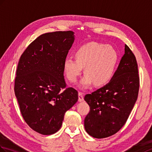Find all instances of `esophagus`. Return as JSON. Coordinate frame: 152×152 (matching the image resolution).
I'll list each match as a JSON object with an SVG mask.
<instances>
[{"label":"esophagus","instance_id":"1","mask_svg":"<svg viewBox=\"0 0 152 152\" xmlns=\"http://www.w3.org/2000/svg\"><path fill=\"white\" fill-rule=\"evenodd\" d=\"M78 96H79V98H78L79 102L83 101V100H84V95H83V93L82 92H79Z\"/></svg>","mask_w":152,"mask_h":152}]
</instances>
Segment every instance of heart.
<instances>
[{
	"label": "heart",
	"instance_id": "heart-1",
	"mask_svg": "<svg viewBox=\"0 0 152 152\" xmlns=\"http://www.w3.org/2000/svg\"><path fill=\"white\" fill-rule=\"evenodd\" d=\"M75 54L76 59L66 58L63 63L64 72L70 82H76L83 67L86 75L80 82L82 88L89 87L93 83L104 86L112 79L118 55L111 46L89 42L77 48Z\"/></svg>",
	"mask_w": 152,
	"mask_h": 152
}]
</instances>
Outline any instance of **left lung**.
Listing matches in <instances>:
<instances>
[{"instance_id":"1","label":"left lung","mask_w":152,"mask_h":152,"mask_svg":"<svg viewBox=\"0 0 152 152\" xmlns=\"http://www.w3.org/2000/svg\"><path fill=\"white\" fill-rule=\"evenodd\" d=\"M139 86L136 58L125 45V53L110 82L84 97L90 107L84 120L87 133L96 139L117 133L126 124L135 104Z\"/></svg>"}]
</instances>
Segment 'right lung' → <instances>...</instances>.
I'll use <instances>...</instances> for the list:
<instances>
[{
    "instance_id": "add662e5",
    "label": "right lung",
    "mask_w": 152,
    "mask_h": 152,
    "mask_svg": "<svg viewBox=\"0 0 152 152\" xmlns=\"http://www.w3.org/2000/svg\"><path fill=\"white\" fill-rule=\"evenodd\" d=\"M74 40L72 31L42 34L19 59L14 85L15 96L24 121L42 135L57 132L66 111L78 100L77 91L66 87L63 75V63Z\"/></svg>"
}]
</instances>
